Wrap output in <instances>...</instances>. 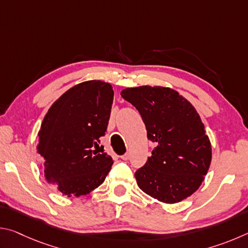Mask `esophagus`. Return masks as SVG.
<instances>
[{
  "instance_id": "1",
  "label": "esophagus",
  "mask_w": 248,
  "mask_h": 248,
  "mask_svg": "<svg viewBox=\"0 0 248 248\" xmlns=\"http://www.w3.org/2000/svg\"><path fill=\"white\" fill-rule=\"evenodd\" d=\"M121 158H123L124 161H127V159L130 158V154H129V153H125V154H124V155H121Z\"/></svg>"
}]
</instances>
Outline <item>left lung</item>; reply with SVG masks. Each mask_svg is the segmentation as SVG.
I'll return each instance as SVG.
<instances>
[{"label": "left lung", "mask_w": 248, "mask_h": 248, "mask_svg": "<svg viewBox=\"0 0 248 248\" xmlns=\"http://www.w3.org/2000/svg\"><path fill=\"white\" fill-rule=\"evenodd\" d=\"M121 96L138 109L156 143L136 171L138 186L161 202L176 203L200 187L211 163V143L195 107L177 92L163 86L125 89Z\"/></svg>", "instance_id": "8db88e82"}]
</instances>
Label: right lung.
<instances>
[{"label": "right lung", "instance_id": "1", "mask_svg": "<svg viewBox=\"0 0 248 248\" xmlns=\"http://www.w3.org/2000/svg\"><path fill=\"white\" fill-rule=\"evenodd\" d=\"M114 91L86 81L71 87L49 108L38 132V152L49 184L68 197L90 194L104 183L111 156L97 150L107 130Z\"/></svg>", "mask_w": 248, "mask_h": 248}]
</instances>
